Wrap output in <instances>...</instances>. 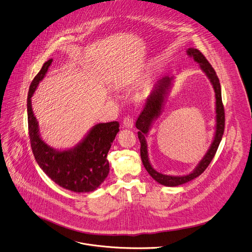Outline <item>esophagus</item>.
<instances>
[{"mask_svg":"<svg viewBox=\"0 0 252 252\" xmlns=\"http://www.w3.org/2000/svg\"><path fill=\"white\" fill-rule=\"evenodd\" d=\"M123 124H124V126L126 127V128H132L133 127V120L128 116L124 119Z\"/></svg>","mask_w":252,"mask_h":252,"instance_id":"1","label":"esophagus"}]
</instances>
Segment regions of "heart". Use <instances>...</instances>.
<instances>
[{"instance_id": "obj_1", "label": "heart", "mask_w": 252, "mask_h": 252, "mask_svg": "<svg viewBox=\"0 0 252 252\" xmlns=\"http://www.w3.org/2000/svg\"><path fill=\"white\" fill-rule=\"evenodd\" d=\"M149 92V87L148 86H146L143 90H142V92L140 93V95H139V97H142V96H144V95H146L147 93Z\"/></svg>"}]
</instances>
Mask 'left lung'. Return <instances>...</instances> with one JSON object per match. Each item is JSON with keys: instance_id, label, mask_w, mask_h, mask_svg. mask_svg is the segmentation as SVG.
Instances as JSON below:
<instances>
[{"instance_id": "8db88e82", "label": "left lung", "mask_w": 252, "mask_h": 252, "mask_svg": "<svg viewBox=\"0 0 252 252\" xmlns=\"http://www.w3.org/2000/svg\"><path fill=\"white\" fill-rule=\"evenodd\" d=\"M187 54L189 57L192 58L194 62L199 63V66L201 70L206 74L208 79L210 80L214 92H215V98H216V126H215V133L213 137V141L204 155V157L200 160V162L196 165L195 169L184 176H169L164 175L162 173L157 172L151 165L148 157V146L146 137L149 133V130L151 129L153 124L155 121L160 117L162 114L164 105L167 101V98L169 96V93L172 89L175 77H169L164 76L157 80V82L154 84V87L147 99V102L145 104V107L141 114L139 115L135 126L138 129V138L140 141V156L143 163V166L145 167L148 174L160 185L165 187H178L181 185H184L186 183H189L198 176H200L206 168L209 166L210 162L214 158L217 149L219 147V144L222 140V136L224 134V128H225V113H224V106L222 103V93H221V85L219 78L212 67V65L209 63V62L206 60V58L203 56V54L195 49V48H189L187 50Z\"/></svg>"}]
</instances>
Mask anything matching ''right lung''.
<instances>
[{
  "label": "right lung",
  "mask_w": 252,
  "mask_h": 252,
  "mask_svg": "<svg viewBox=\"0 0 252 252\" xmlns=\"http://www.w3.org/2000/svg\"><path fill=\"white\" fill-rule=\"evenodd\" d=\"M53 59L44 63L32 80L27 96L28 130L32 152L43 172L58 186L73 192L96 190L109 175L107 159L112 143L120 131L119 123H101L90 128L80 142L69 149L58 150L49 146L40 135L33 114L31 97L46 76Z\"/></svg>",
  "instance_id": "1"
}]
</instances>
